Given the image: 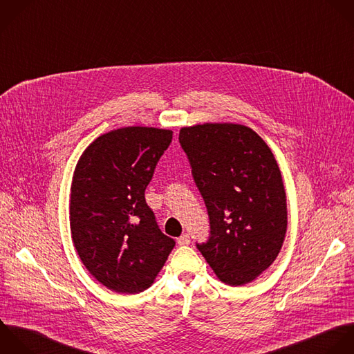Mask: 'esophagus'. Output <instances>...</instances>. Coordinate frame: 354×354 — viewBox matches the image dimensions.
Instances as JSON below:
<instances>
[{"instance_id": "esophagus-1", "label": "esophagus", "mask_w": 354, "mask_h": 354, "mask_svg": "<svg viewBox=\"0 0 354 354\" xmlns=\"http://www.w3.org/2000/svg\"><path fill=\"white\" fill-rule=\"evenodd\" d=\"M178 244L179 245H189L190 244V236L189 234H182L179 239H178Z\"/></svg>"}]
</instances>
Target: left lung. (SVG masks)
Masks as SVG:
<instances>
[{
	"instance_id": "obj_1",
	"label": "left lung",
	"mask_w": 354,
	"mask_h": 354,
	"mask_svg": "<svg viewBox=\"0 0 354 354\" xmlns=\"http://www.w3.org/2000/svg\"><path fill=\"white\" fill-rule=\"evenodd\" d=\"M179 142L209 215L211 237L198 251L222 283L254 281L276 261L287 233L274 154L254 129L233 122L183 127Z\"/></svg>"
}]
</instances>
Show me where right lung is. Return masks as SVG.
I'll return each instance as SVG.
<instances>
[{
  "mask_svg": "<svg viewBox=\"0 0 354 354\" xmlns=\"http://www.w3.org/2000/svg\"><path fill=\"white\" fill-rule=\"evenodd\" d=\"M171 140V129L124 127L97 136L77 161L68 204L71 239L86 270L117 294L151 287L175 247L145 200Z\"/></svg>",
  "mask_w": 354,
  "mask_h": 354,
  "instance_id": "1",
  "label": "right lung"
}]
</instances>
